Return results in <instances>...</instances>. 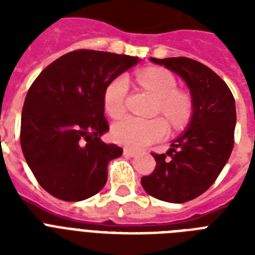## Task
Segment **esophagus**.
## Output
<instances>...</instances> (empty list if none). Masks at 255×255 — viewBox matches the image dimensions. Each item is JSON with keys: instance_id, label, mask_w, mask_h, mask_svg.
Listing matches in <instances>:
<instances>
[{"instance_id": "obj_1", "label": "esophagus", "mask_w": 255, "mask_h": 255, "mask_svg": "<svg viewBox=\"0 0 255 255\" xmlns=\"http://www.w3.org/2000/svg\"><path fill=\"white\" fill-rule=\"evenodd\" d=\"M137 155V152L133 151V149H129V148H124V156H128V157H133V156Z\"/></svg>"}]
</instances>
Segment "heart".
Wrapping results in <instances>:
<instances>
[{
  "label": "heart",
  "instance_id": "b5f03b06",
  "mask_svg": "<svg viewBox=\"0 0 255 255\" xmlns=\"http://www.w3.org/2000/svg\"><path fill=\"white\" fill-rule=\"evenodd\" d=\"M137 81L144 88L157 96V110L173 127H182L192 116V100L185 92L176 90L173 75L164 69H145L137 74ZM128 79L126 75L114 78L104 88L103 106L111 118H119L126 111ZM168 126L161 118L139 119L124 118L112 126V137L116 143L129 149H143L167 135Z\"/></svg>",
  "mask_w": 255,
  "mask_h": 255
}]
</instances>
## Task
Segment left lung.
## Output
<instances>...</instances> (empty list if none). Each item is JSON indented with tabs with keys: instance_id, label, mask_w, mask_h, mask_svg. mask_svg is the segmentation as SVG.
<instances>
[{
	"instance_id": "obj_1",
	"label": "left lung",
	"mask_w": 255,
	"mask_h": 255,
	"mask_svg": "<svg viewBox=\"0 0 255 255\" xmlns=\"http://www.w3.org/2000/svg\"><path fill=\"white\" fill-rule=\"evenodd\" d=\"M151 61L185 81L193 115L167 155L152 153L156 168L141 178V185L152 197L181 204L209 189L228 163L234 145L236 103L228 85L208 66L185 57Z\"/></svg>"
}]
</instances>
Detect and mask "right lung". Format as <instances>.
I'll return each instance as SVG.
<instances>
[{"label":"right lung","instance_id":"add662e5","mask_svg":"<svg viewBox=\"0 0 255 255\" xmlns=\"http://www.w3.org/2000/svg\"><path fill=\"white\" fill-rule=\"evenodd\" d=\"M139 62L137 57L75 50L49 65L30 86L21 118L26 163L51 196L82 201L107 181V167L123 149L100 136L106 86Z\"/></svg>","mask_w":255,"mask_h":255}]
</instances>
